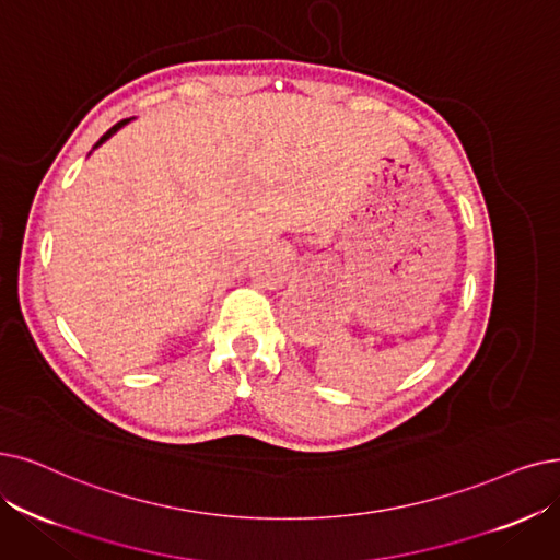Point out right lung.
Masks as SVG:
<instances>
[{"label":"right lung","mask_w":560,"mask_h":560,"mask_svg":"<svg viewBox=\"0 0 560 560\" xmlns=\"http://www.w3.org/2000/svg\"><path fill=\"white\" fill-rule=\"evenodd\" d=\"M124 124H128V119H124V121H119V124H115V126H112V128H109V130H107V132H105V136H103V138H101V140H98V142H96V144H94V147H98V144H103V142H105V140H107V138H109V136H115V132H117V130H119V128H121V126H124Z\"/></svg>","instance_id":"obj_1"}]
</instances>
